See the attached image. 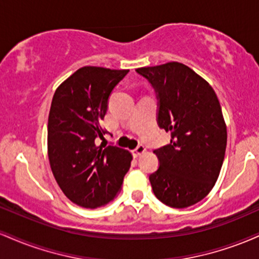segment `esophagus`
Here are the masks:
<instances>
[{
	"label": "esophagus",
	"instance_id": "1",
	"mask_svg": "<svg viewBox=\"0 0 259 259\" xmlns=\"http://www.w3.org/2000/svg\"><path fill=\"white\" fill-rule=\"evenodd\" d=\"M145 151H146V148H145V146H142V145H139V146L136 147L135 150L133 151L134 157H139V156H141V154L144 153Z\"/></svg>",
	"mask_w": 259,
	"mask_h": 259
}]
</instances>
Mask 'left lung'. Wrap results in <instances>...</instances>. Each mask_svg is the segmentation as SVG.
<instances>
[{
	"label": "left lung",
	"instance_id": "left-lung-1",
	"mask_svg": "<svg viewBox=\"0 0 259 259\" xmlns=\"http://www.w3.org/2000/svg\"><path fill=\"white\" fill-rule=\"evenodd\" d=\"M158 94V124L170 144L154 151L158 170L150 175L160 202L186 208L215 185L227 148V124L213 88L179 62L138 68Z\"/></svg>",
	"mask_w": 259,
	"mask_h": 259
}]
</instances>
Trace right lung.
Wrapping results in <instances>:
<instances>
[{"mask_svg":"<svg viewBox=\"0 0 259 259\" xmlns=\"http://www.w3.org/2000/svg\"><path fill=\"white\" fill-rule=\"evenodd\" d=\"M127 69L80 68L53 95L47 125V154L58 186L84 208L108 204L117 197L133 154L117 146H97L105 130L108 97Z\"/></svg>","mask_w":259,"mask_h":259,"instance_id":"right-lung-1","label":"right lung"}]
</instances>
